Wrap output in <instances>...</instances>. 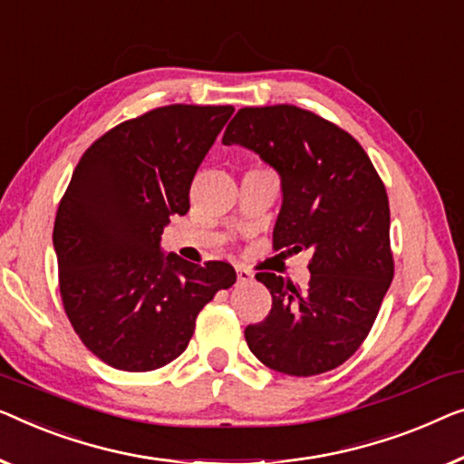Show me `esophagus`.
I'll list each match as a JSON object with an SVG mask.
<instances>
[{"instance_id":"obj_1","label":"esophagus","mask_w":464,"mask_h":464,"mask_svg":"<svg viewBox=\"0 0 464 464\" xmlns=\"http://www.w3.org/2000/svg\"><path fill=\"white\" fill-rule=\"evenodd\" d=\"M237 280H238V285H246V282L253 280V274L245 270V267H237Z\"/></svg>"}]
</instances>
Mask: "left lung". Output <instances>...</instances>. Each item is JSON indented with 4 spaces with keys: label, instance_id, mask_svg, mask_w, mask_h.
I'll list each match as a JSON object with an SVG mask.
<instances>
[{
    "label": "left lung",
    "instance_id": "left-lung-1",
    "mask_svg": "<svg viewBox=\"0 0 464 464\" xmlns=\"http://www.w3.org/2000/svg\"><path fill=\"white\" fill-rule=\"evenodd\" d=\"M221 144H240L280 173L274 251L312 253L307 286L272 272L266 320L245 328L246 345L272 371L314 377L358 352L393 280L389 198L358 140L293 104L245 106Z\"/></svg>",
    "mask_w": 464,
    "mask_h": 464
}]
</instances>
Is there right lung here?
Listing matches in <instances>:
<instances>
[{"label":"right lung","instance_id":"obj_1","mask_svg":"<svg viewBox=\"0 0 464 464\" xmlns=\"http://www.w3.org/2000/svg\"><path fill=\"white\" fill-rule=\"evenodd\" d=\"M232 106L169 104L123 121L83 152L53 221L58 286L77 337L106 364L146 372L192 339L197 315L237 282L226 261L165 257L160 234Z\"/></svg>","mask_w":464,"mask_h":464}]
</instances>
